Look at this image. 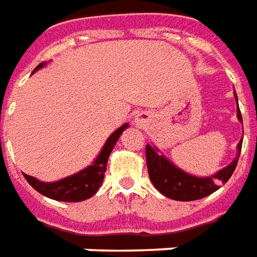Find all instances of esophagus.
Listing matches in <instances>:
<instances>
[{
    "label": "esophagus",
    "mask_w": 257,
    "mask_h": 257,
    "mask_svg": "<svg viewBox=\"0 0 257 257\" xmlns=\"http://www.w3.org/2000/svg\"><path fill=\"white\" fill-rule=\"evenodd\" d=\"M149 112H139L136 118H135V123L138 125V126H145L149 122Z\"/></svg>",
    "instance_id": "34e87169"
}]
</instances>
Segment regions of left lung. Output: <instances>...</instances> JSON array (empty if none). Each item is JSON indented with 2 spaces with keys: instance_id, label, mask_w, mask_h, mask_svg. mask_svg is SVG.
<instances>
[{
  "instance_id": "obj_1",
  "label": "left lung",
  "mask_w": 257,
  "mask_h": 257,
  "mask_svg": "<svg viewBox=\"0 0 257 257\" xmlns=\"http://www.w3.org/2000/svg\"><path fill=\"white\" fill-rule=\"evenodd\" d=\"M234 96L238 103L237 93H234ZM237 117L242 122V115H241L239 108H237ZM241 147H242V140L238 143L237 157L232 160L230 165L223 168L213 176L197 178L182 171L176 165H173L167 157L158 153V149L147 145L146 146V161H147L149 176L154 187L168 198L176 199V201L201 199L209 194L215 193L216 190H219L220 187V183H226L227 180L231 178L237 167L239 154H241Z\"/></svg>"
}]
</instances>
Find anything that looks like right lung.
Returning a JSON list of instances; mask_svg holds the SVG:
<instances>
[{"label":"right lung","instance_id":"1","mask_svg":"<svg viewBox=\"0 0 257 257\" xmlns=\"http://www.w3.org/2000/svg\"><path fill=\"white\" fill-rule=\"evenodd\" d=\"M45 63H40L34 68L37 71L38 68H42ZM128 128V123H123L121 128H118L111 136L107 139L106 145L103 146L100 154L97 156L95 162L82 169L81 172L71 175L68 178H64L53 183H44L37 180L33 176H29L25 173L26 180L29 182L31 187L37 190L38 193L45 195L48 198L56 199V201H64V202H79L84 199L90 198L103 183L104 172L107 169V161L111 154L114 146L117 145L119 136L125 129Z\"/></svg>","mask_w":257,"mask_h":257}]
</instances>
